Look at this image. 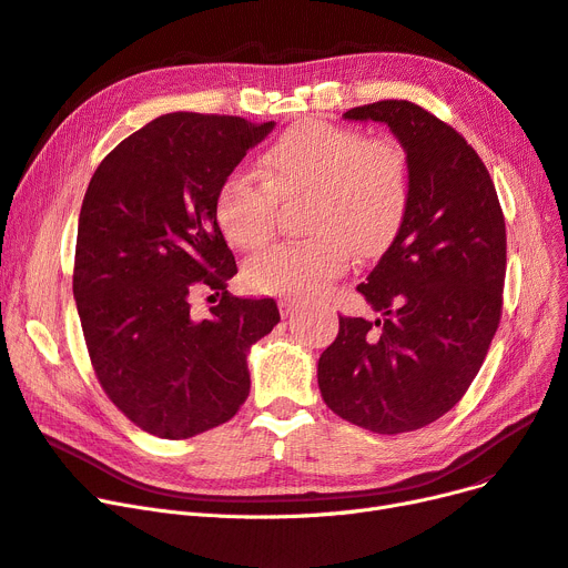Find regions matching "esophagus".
<instances>
[{
	"instance_id": "esophagus-1",
	"label": "esophagus",
	"mask_w": 568,
	"mask_h": 568,
	"mask_svg": "<svg viewBox=\"0 0 568 568\" xmlns=\"http://www.w3.org/2000/svg\"><path fill=\"white\" fill-rule=\"evenodd\" d=\"M302 306V302L300 300H295V297H283V300H278V308H281V316H292V313H295L297 308Z\"/></svg>"
}]
</instances>
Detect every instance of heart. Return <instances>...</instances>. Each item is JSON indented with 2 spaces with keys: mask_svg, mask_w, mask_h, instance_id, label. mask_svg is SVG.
<instances>
[{
  "mask_svg": "<svg viewBox=\"0 0 568 568\" xmlns=\"http://www.w3.org/2000/svg\"><path fill=\"white\" fill-rule=\"evenodd\" d=\"M264 175L234 168L217 186L224 236L257 250L276 229L278 199L308 194L311 236L273 245L245 266V283L266 295H318L353 260L376 257L400 234L409 207V163L400 144L369 140L325 121L283 133L262 156Z\"/></svg>",
  "mask_w": 568,
  "mask_h": 568,
  "instance_id": "obj_1",
  "label": "heart"
}]
</instances>
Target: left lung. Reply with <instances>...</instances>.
Here are the masks:
<instances>
[{
  "label": "left lung",
  "mask_w": 568,
  "mask_h": 568,
  "mask_svg": "<svg viewBox=\"0 0 568 568\" xmlns=\"http://www.w3.org/2000/svg\"><path fill=\"white\" fill-rule=\"evenodd\" d=\"M386 123L409 163L400 234L358 285L382 318L339 316L321 355L325 405L382 435L424 428L477 376L500 323L506 220L487 165L449 123L409 100L344 114Z\"/></svg>",
  "instance_id": "left-lung-1"
}]
</instances>
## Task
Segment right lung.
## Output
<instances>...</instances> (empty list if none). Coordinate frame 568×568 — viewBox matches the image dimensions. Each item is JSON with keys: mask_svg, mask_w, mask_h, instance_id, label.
I'll use <instances>...</instances> for the list:
<instances>
[{"mask_svg": "<svg viewBox=\"0 0 568 568\" xmlns=\"http://www.w3.org/2000/svg\"><path fill=\"white\" fill-rule=\"evenodd\" d=\"M273 121L173 112L119 142L81 203L72 290L102 390L131 422L186 439L234 416L250 393L247 351L278 325L273 300L229 295L236 260L215 215L217 186ZM213 288L205 320L191 297Z\"/></svg>", "mask_w": 568, "mask_h": 568, "instance_id": "obj_1", "label": "right lung"}]
</instances>
